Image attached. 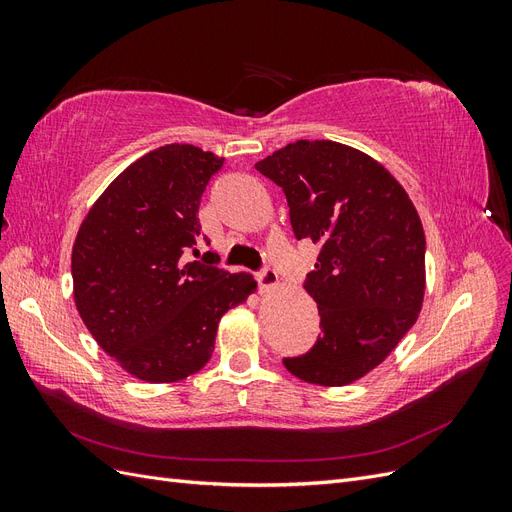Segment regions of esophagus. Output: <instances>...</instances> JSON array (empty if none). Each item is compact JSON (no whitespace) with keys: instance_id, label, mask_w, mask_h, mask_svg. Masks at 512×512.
Listing matches in <instances>:
<instances>
[{"instance_id":"1","label":"esophagus","mask_w":512,"mask_h":512,"mask_svg":"<svg viewBox=\"0 0 512 512\" xmlns=\"http://www.w3.org/2000/svg\"><path fill=\"white\" fill-rule=\"evenodd\" d=\"M256 282L260 286V290H269L277 286V275L271 269H262L256 273Z\"/></svg>"}]
</instances>
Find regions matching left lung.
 <instances>
[{
    "label": "left lung",
    "mask_w": 512,
    "mask_h": 512,
    "mask_svg": "<svg viewBox=\"0 0 512 512\" xmlns=\"http://www.w3.org/2000/svg\"><path fill=\"white\" fill-rule=\"evenodd\" d=\"M256 170L284 190L294 237L320 243L305 290L322 333L284 367L320 386L363 378L423 305L425 232L410 196L380 162L333 141L290 143Z\"/></svg>",
    "instance_id": "left-lung-1"
}]
</instances>
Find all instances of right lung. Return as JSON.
I'll use <instances>...</instances> for the list:
<instances>
[{"label": "right lung", "instance_id": "add662e5", "mask_svg": "<svg viewBox=\"0 0 512 512\" xmlns=\"http://www.w3.org/2000/svg\"><path fill=\"white\" fill-rule=\"evenodd\" d=\"M222 164L194 145L153 149L108 185L76 235V309L138 380L177 382L203 369L220 318L256 290L250 273L188 258L198 256L200 198Z\"/></svg>", "mask_w": 512, "mask_h": 512}]
</instances>
